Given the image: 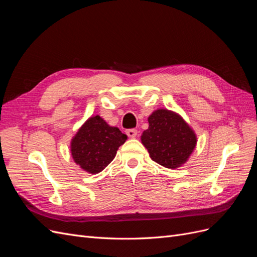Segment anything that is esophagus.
<instances>
[{
	"label": "esophagus",
	"instance_id": "esophagus-1",
	"mask_svg": "<svg viewBox=\"0 0 257 257\" xmlns=\"http://www.w3.org/2000/svg\"><path fill=\"white\" fill-rule=\"evenodd\" d=\"M126 135L131 138H135L137 136V131L134 128H131V130H126Z\"/></svg>",
	"mask_w": 257,
	"mask_h": 257
}]
</instances>
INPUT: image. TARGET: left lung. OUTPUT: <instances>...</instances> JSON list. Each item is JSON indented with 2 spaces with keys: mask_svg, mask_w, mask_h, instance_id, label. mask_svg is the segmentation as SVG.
Wrapping results in <instances>:
<instances>
[{
  "mask_svg": "<svg viewBox=\"0 0 257 257\" xmlns=\"http://www.w3.org/2000/svg\"><path fill=\"white\" fill-rule=\"evenodd\" d=\"M148 122L149 127L141 139L151 160L170 169L185 164L195 149L197 136L182 116L160 108L149 115Z\"/></svg>",
  "mask_w": 257,
  "mask_h": 257,
  "instance_id": "1",
  "label": "left lung"
}]
</instances>
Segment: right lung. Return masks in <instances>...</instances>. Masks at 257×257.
Instances as JSON below:
<instances>
[{
    "instance_id": "1",
    "label": "right lung",
    "mask_w": 257,
    "mask_h": 257,
    "mask_svg": "<svg viewBox=\"0 0 257 257\" xmlns=\"http://www.w3.org/2000/svg\"><path fill=\"white\" fill-rule=\"evenodd\" d=\"M127 136L115 126H110L102 116L93 115L77 131L71 141L74 162L82 170L95 175L114 159L119 147Z\"/></svg>"
}]
</instances>
